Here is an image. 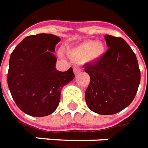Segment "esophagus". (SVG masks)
<instances>
[{"mask_svg":"<svg viewBox=\"0 0 148 148\" xmlns=\"http://www.w3.org/2000/svg\"><path fill=\"white\" fill-rule=\"evenodd\" d=\"M73 72L75 73V75H77V74H79V72H80V69L77 68V67H74V68H73Z\"/></svg>","mask_w":148,"mask_h":148,"instance_id":"esophagus-1","label":"esophagus"}]
</instances>
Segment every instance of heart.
<instances>
[{
  "mask_svg": "<svg viewBox=\"0 0 148 148\" xmlns=\"http://www.w3.org/2000/svg\"><path fill=\"white\" fill-rule=\"evenodd\" d=\"M105 52V47L101 42L86 40L68 50V55L76 61H93L101 58Z\"/></svg>",
  "mask_w": 148,
  "mask_h": 148,
  "instance_id": "b5f03b06",
  "label": "heart"
}]
</instances>
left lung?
Masks as SVG:
<instances>
[{"instance_id":"left-lung-1","label":"left lung","mask_w":148,"mask_h":148,"mask_svg":"<svg viewBox=\"0 0 148 148\" xmlns=\"http://www.w3.org/2000/svg\"><path fill=\"white\" fill-rule=\"evenodd\" d=\"M104 38L109 47L105 54L84 66L90 76L85 100L94 112L113 115L133 101L140 83V71L136 54L123 39L110 35Z\"/></svg>"}]
</instances>
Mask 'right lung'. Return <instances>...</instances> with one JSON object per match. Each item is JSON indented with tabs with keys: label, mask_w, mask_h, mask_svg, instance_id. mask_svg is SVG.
<instances>
[{
	"label": "right lung",
	"mask_w": 148,
	"mask_h": 148,
	"mask_svg": "<svg viewBox=\"0 0 148 148\" xmlns=\"http://www.w3.org/2000/svg\"><path fill=\"white\" fill-rule=\"evenodd\" d=\"M60 39L52 34L29 36L12 51L9 59L8 86L13 100L23 112L41 117L54 112L60 91L75 75L56 69L55 46Z\"/></svg>",
	"instance_id": "obj_1"
}]
</instances>
